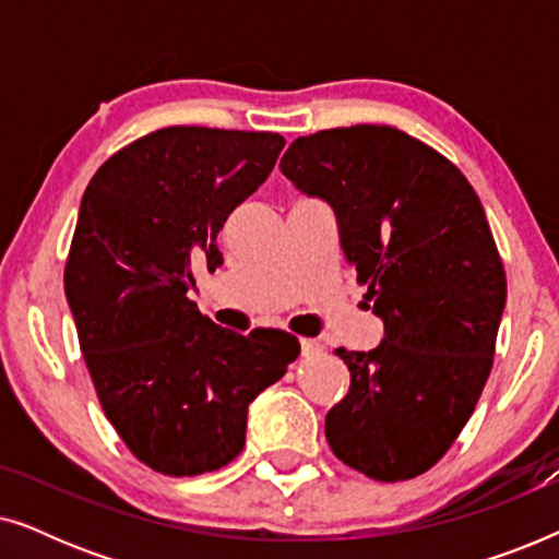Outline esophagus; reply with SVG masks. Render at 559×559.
<instances>
[{
  "instance_id": "34e87169",
  "label": "esophagus",
  "mask_w": 559,
  "mask_h": 559,
  "mask_svg": "<svg viewBox=\"0 0 559 559\" xmlns=\"http://www.w3.org/2000/svg\"><path fill=\"white\" fill-rule=\"evenodd\" d=\"M300 346H302V356H318L325 350V343L320 338H302Z\"/></svg>"
}]
</instances>
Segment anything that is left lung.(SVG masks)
<instances>
[{
  "instance_id": "8db88e82",
  "label": "left lung",
  "mask_w": 559,
  "mask_h": 559,
  "mask_svg": "<svg viewBox=\"0 0 559 559\" xmlns=\"http://www.w3.org/2000/svg\"><path fill=\"white\" fill-rule=\"evenodd\" d=\"M280 170L331 205L384 323L371 350H335L350 386L325 417L328 445L373 480L415 478L461 435L493 366L507 274L484 205L450 159L394 127L300 136Z\"/></svg>"
}]
</instances>
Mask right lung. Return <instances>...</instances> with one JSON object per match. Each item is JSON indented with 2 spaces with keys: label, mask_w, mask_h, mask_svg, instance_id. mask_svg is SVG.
<instances>
[{
  "label": "right lung",
  "mask_w": 559,
  "mask_h": 559,
  "mask_svg": "<svg viewBox=\"0 0 559 559\" xmlns=\"http://www.w3.org/2000/svg\"><path fill=\"white\" fill-rule=\"evenodd\" d=\"M274 132L167 127L127 144L81 198L66 297L106 419L165 476L218 471L241 453L249 404L300 343L241 335L201 316L193 270L224 264L218 231L270 178Z\"/></svg>",
  "instance_id": "add662e5"
}]
</instances>
